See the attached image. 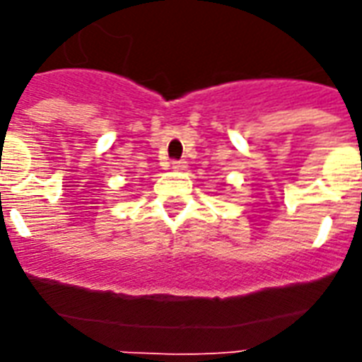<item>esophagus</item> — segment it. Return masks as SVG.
<instances>
[{
  "mask_svg": "<svg viewBox=\"0 0 362 362\" xmlns=\"http://www.w3.org/2000/svg\"><path fill=\"white\" fill-rule=\"evenodd\" d=\"M173 169L175 170H184L187 169V163L184 159H178V161H173Z\"/></svg>",
  "mask_w": 362,
  "mask_h": 362,
  "instance_id": "1",
  "label": "esophagus"
}]
</instances>
